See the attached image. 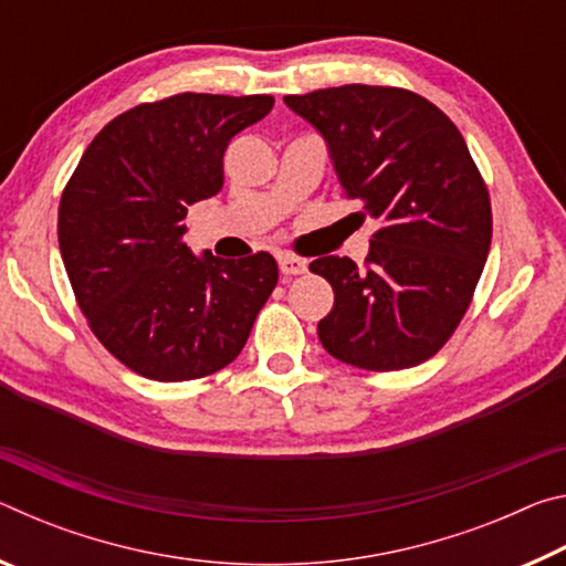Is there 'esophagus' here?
<instances>
[{
    "instance_id": "esophagus-1",
    "label": "esophagus",
    "mask_w": 566,
    "mask_h": 566,
    "mask_svg": "<svg viewBox=\"0 0 566 566\" xmlns=\"http://www.w3.org/2000/svg\"><path fill=\"white\" fill-rule=\"evenodd\" d=\"M280 272L284 276H296L306 272V262L294 254H280Z\"/></svg>"
}]
</instances>
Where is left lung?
<instances>
[{"label": "left lung", "instance_id": "1", "mask_svg": "<svg viewBox=\"0 0 566 566\" xmlns=\"http://www.w3.org/2000/svg\"><path fill=\"white\" fill-rule=\"evenodd\" d=\"M284 104L327 142L344 195L379 219L367 266L310 264L334 290L322 347L369 371L415 367L462 322L492 244L490 191L454 122L415 92L344 87Z\"/></svg>", "mask_w": 566, "mask_h": 566}]
</instances>
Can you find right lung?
<instances>
[{
  "instance_id": "add662e5",
  "label": "right lung",
  "mask_w": 566,
  "mask_h": 566,
  "mask_svg": "<svg viewBox=\"0 0 566 566\" xmlns=\"http://www.w3.org/2000/svg\"><path fill=\"white\" fill-rule=\"evenodd\" d=\"M270 94H175L104 127L66 181L60 252L76 304L124 367L155 381L214 375L237 359L276 286L272 254L222 260L185 244L189 205L224 185L234 134Z\"/></svg>"
}]
</instances>
